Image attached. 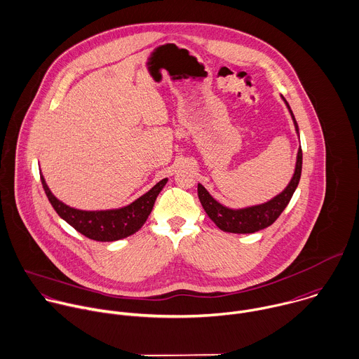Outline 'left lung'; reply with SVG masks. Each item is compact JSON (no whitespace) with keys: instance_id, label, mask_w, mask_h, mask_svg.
<instances>
[{"instance_id":"1","label":"left lung","mask_w":359,"mask_h":359,"mask_svg":"<svg viewBox=\"0 0 359 359\" xmlns=\"http://www.w3.org/2000/svg\"><path fill=\"white\" fill-rule=\"evenodd\" d=\"M284 99V97H283ZM285 102V99H284ZM291 117L294 120L295 129L298 132V123L295 121V117L285 102ZM299 133V132H298ZM301 171H302V149L299 147L298 156H297V165H295V172L292 180L290 181L288 187L274 199H271L267 203L259 205V206H252L248 209H241V210H233L222 206L219 202H216L210 194L205 189L203 185H198V196L199 201L208 213V216L215 222V224L226 231V233H234V234H252L256 231H260L269 226H271L278 216L283 213V210L287 208L290 203L301 178Z\"/></svg>"}]
</instances>
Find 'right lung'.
Returning a JSON list of instances; mask_svg holds the SVG:
<instances>
[{
  "instance_id": "1",
  "label": "right lung",
  "mask_w": 359,
  "mask_h": 359,
  "mask_svg": "<svg viewBox=\"0 0 359 359\" xmlns=\"http://www.w3.org/2000/svg\"><path fill=\"white\" fill-rule=\"evenodd\" d=\"M41 184L43 189L61 219H64L69 226H72L78 233L88 238L102 242H111L126 238L135 234L147 220L157 195L167 184V178L157 182L147 194L136 199L133 203L117 209V210H103V212H83L72 209L65 203L60 202L48 189L43 175Z\"/></svg>"
}]
</instances>
